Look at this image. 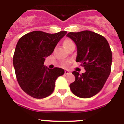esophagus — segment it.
<instances>
[{
	"label": "esophagus",
	"mask_w": 124,
	"mask_h": 124,
	"mask_svg": "<svg viewBox=\"0 0 124 124\" xmlns=\"http://www.w3.org/2000/svg\"><path fill=\"white\" fill-rule=\"evenodd\" d=\"M64 73H65L66 75L70 74V71H68V70H66L64 71Z\"/></svg>",
	"instance_id": "1"
}]
</instances>
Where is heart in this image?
<instances>
[{"instance_id":"1","label":"heart","mask_w":124,"mask_h":124,"mask_svg":"<svg viewBox=\"0 0 124 124\" xmlns=\"http://www.w3.org/2000/svg\"><path fill=\"white\" fill-rule=\"evenodd\" d=\"M72 44H74V43H73V42L70 39L64 40V42H63V45H64V47H68V46ZM64 65H66V64H64Z\"/></svg>"}]
</instances>
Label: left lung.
Wrapping results in <instances>:
<instances>
[{
  "label": "left lung",
  "mask_w": 124,
  "mask_h": 124,
  "mask_svg": "<svg viewBox=\"0 0 124 124\" xmlns=\"http://www.w3.org/2000/svg\"><path fill=\"white\" fill-rule=\"evenodd\" d=\"M67 37L77 47L76 61L81 63L85 72H72L75 80L70 85L71 92L82 98L97 94L103 87L111 72L112 53L107 40L89 30L70 32Z\"/></svg>",
  "instance_id": "obj_1"
}]
</instances>
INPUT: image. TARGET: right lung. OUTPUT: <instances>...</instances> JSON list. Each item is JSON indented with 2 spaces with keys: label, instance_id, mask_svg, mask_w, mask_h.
Masks as SVG:
<instances>
[{
  "label": "right lung",
  "instance_id": "right-lung-1",
  "mask_svg": "<svg viewBox=\"0 0 124 124\" xmlns=\"http://www.w3.org/2000/svg\"><path fill=\"white\" fill-rule=\"evenodd\" d=\"M67 31L48 33L33 31L21 37L13 56V65L19 86L32 98L42 99L54 91L55 82L64 73V70L49 69L44 65L61 39Z\"/></svg>",
  "mask_w": 124,
  "mask_h": 124
}]
</instances>
